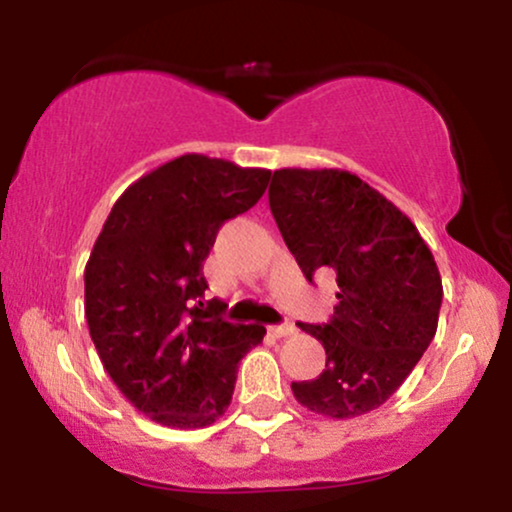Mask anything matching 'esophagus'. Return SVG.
Here are the masks:
<instances>
[{"label":"esophagus","instance_id":"esophagus-1","mask_svg":"<svg viewBox=\"0 0 512 512\" xmlns=\"http://www.w3.org/2000/svg\"><path fill=\"white\" fill-rule=\"evenodd\" d=\"M276 337H291V334H296V325L293 322H281V325H272L269 327Z\"/></svg>","mask_w":512,"mask_h":512}]
</instances>
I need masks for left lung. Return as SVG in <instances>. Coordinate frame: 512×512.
I'll list each match as a JSON object with an SVG mask.
<instances>
[{
  "instance_id": "8db88e82",
  "label": "left lung",
  "mask_w": 512,
  "mask_h": 512,
  "mask_svg": "<svg viewBox=\"0 0 512 512\" xmlns=\"http://www.w3.org/2000/svg\"><path fill=\"white\" fill-rule=\"evenodd\" d=\"M269 209L305 279L332 269L339 286L330 322H298L325 346L327 363L315 380L291 383L293 395L332 419L378 409L436 337L443 284L431 250L349 170H274Z\"/></svg>"
}]
</instances>
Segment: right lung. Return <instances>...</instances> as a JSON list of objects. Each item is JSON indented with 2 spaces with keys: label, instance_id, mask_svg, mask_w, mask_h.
<instances>
[{
  "label": "right lung",
  "instance_id": "right-lung-1",
  "mask_svg": "<svg viewBox=\"0 0 512 512\" xmlns=\"http://www.w3.org/2000/svg\"><path fill=\"white\" fill-rule=\"evenodd\" d=\"M269 178L185 154L129 185L103 223L84 272L88 332L113 383L156 424H214L240 358L267 334L204 301L202 267L223 221L255 207Z\"/></svg>",
  "mask_w": 512,
  "mask_h": 512
}]
</instances>
